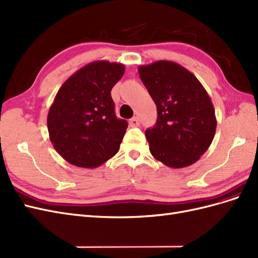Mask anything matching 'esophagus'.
I'll return each mask as SVG.
<instances>
[{
  "label": "esophagus",
  "instance_id": "esophagus-1",
  "mask_svg": "<svg viewBox=\"0 0 258 258\" xmlns=\"http://www.w3.org/2000/svg\"><path fill=\"white\" fill-rule=\"evenodd\" d=\"M130 125L132 127H136V126H138V125H140V120H138L137 117H133L130 121Z\"/></svg>",
  "mask_w": 258,
  "mask_h": 258
}]
</instances>
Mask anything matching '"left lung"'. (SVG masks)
I'll return each instance as SVG.
<instances>
[{
  "label": "left lung",
  "mask_w": 258,
  "mask_h": 258,
  "mask_svg": "<svg viewBox=\"0 0 258 258\" xmlns=\"http://www.w3.org/2000/svg\"><path fill=\"white\" fill-rule=\"evenodd\" d=\"M138 73L158 111L155 126L145 132L151 155L170 168L195 163L209 148L217 127L206 89L193 73L175 62L142 65Z\"/></svg>",
  "instance_id": "obj_1"
}]
</instances>
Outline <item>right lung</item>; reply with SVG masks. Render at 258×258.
<instances>
[{"mask_svg": "<svg viewBox=\"0 0 258 258\" xmlns=\"http://www.w3.org/2000/svg\"><path fill=\"white\" fill-rule=\"evenodd\" d=\"M124 64L95 61L76 71L58 89L48 113L54 149L73 166L97 168L116 155L127 122L114 113L111 89Z\"/></svg>", "mask_w": 258, "mask_h": 258, "instance_id": "add662e5", "label": "right lung"}]
</instances>
